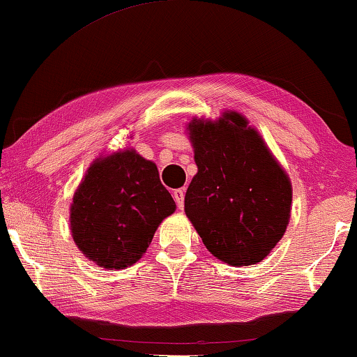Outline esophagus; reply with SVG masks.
I'll return each mask as SVG.
<instances>
[{"label":"esophagus","instance_id":"esophagus-1","mask_svg":"<svg viewBox=\"0 0 357 357\" xmlns=\"http://www.w3.org/2000/svg\"><path fill=\"white\" fill-rule=\"evenodd\" d=\"M184 192H185V189L173 190V197H174V200H176V205L179 209L184 208Z\"/></svg>","mask_w":357,"mask_h":357}]
</instances>
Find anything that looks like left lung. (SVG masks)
Instances as JSON below:
<instances>
[{
    "mask_svg": "<svg viewBox=\"0 0 357 357\" xmlns=\"http://www.w3.org/2000/svg\"><path fill=\"white\" fill-rule=\"evenodd\" d=\"M188 130L199 172L185 192V214L214 257L236 267L260 262L289 224V176L238 112L192 119Z\"/></svg>",
    "mask_w": 357,
    "mask_h": 357,
    "instance_id": "left-lung-1",
    "label": "left lung"
}]
</instances>
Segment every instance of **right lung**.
Wrapping results in <instances>:
<instances>
[{
    "label": "right lung",
    "instance_id": "right-lung-1",
    "mask_svg": "<svg viewBox=\"0 0 357 357\" xmlns=\"http://www.w3.org/2000/svg\"><path fill=\"white\" fill-rule=\"evenodd\" d=\"M174 209L155 163L133 149L119 151L97 158L75 192L73 240L100 267L126 268L141 259Z\"/></svg>",
    "mask_w": 357,
    "mask_h": 357
}]
</instances>
